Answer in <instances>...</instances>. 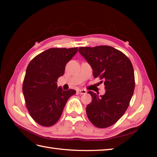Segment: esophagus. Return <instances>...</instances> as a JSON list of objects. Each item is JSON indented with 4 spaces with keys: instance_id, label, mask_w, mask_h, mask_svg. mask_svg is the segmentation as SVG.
Segmentation results:
<instances>
[{
    "instance_id": "esophagus-1",
    "label": "esophagus",
    "mask_w": 157,
    "mask_h": 157,
    "mask_svg": "<svg viewBox=\"0 0 157 157\" xmlns=\"http://www.w3.org/2000/svg\"><path fill=\"white\" fill-rule=\"evenodd\" d=\"M77 92L79 94H84L86 93V90H78L77 91Z\"/></svg>"
}]
</instances>
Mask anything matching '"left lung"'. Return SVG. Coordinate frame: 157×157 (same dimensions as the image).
Returning <instances> with one entry per match:
<instances>
[{"instance_id": "8db88e82", "label": "left lung", "mask_w": 157, "mask_h": 157, "mask_svg": "<svg viewBox=\"0 0 157 157\" xmlns=\"http://www.w3.org/2000/svg\"><path fill=\"white\" fill-rule=\"evenodd\" d=\"M78 51L90 65L94 78L104 80L106 90L102 96L88 92L92 102L86 106V114L94 126L108 128L123 115L134 94L135 78L132 62L122 52L109 46L79 47Z\"/></svg>"}]
</instances>
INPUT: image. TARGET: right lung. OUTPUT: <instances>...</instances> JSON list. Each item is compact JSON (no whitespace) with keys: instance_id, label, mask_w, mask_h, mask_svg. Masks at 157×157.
Listing matches in <instances>:
<instances>
[{"instance_id":"right-lung-1","label":"right lung","mask_w":157,"mask_h":157,"mask_svg":"<svg viewBox=\"0 0 157 157\" xmlns=\"http://www.w3.org/2000/svg\"><path fill=\"white\" fill-rule=\"evenodd\" d=\"M77 52L78 47L49 48L35 56L28 65L23 93L29 115L40 125L55 124L67 100L76 92L71 89L63 90L56 82Z\"/></svg>"}]
</instances>
